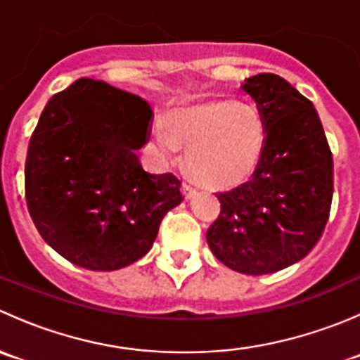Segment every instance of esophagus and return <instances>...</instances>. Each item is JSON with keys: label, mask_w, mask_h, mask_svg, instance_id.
I'll return each instance as SVG.
<instances>
[{"label": "esophagus", "mask_w": 360, "mask_h": 360, "mask_svg": "<svg viewBox=\"0 0 360 360\" xmlns=\"http://www.w3.org/2000/svg\"><path fill=\"white\" fill-rule=\"evenodd\" d=\"M183 195L184 198H191L195 195V188L190 183H183Z\"/></svg>", "instance_id": "esophagus-1"}]
</instances>
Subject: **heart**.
<instances>
[{
  "label": "heart",
  "instance_id": "b5f03b06",
  "mask_svg": "<svg viewBox=\"0 0 360 360\" xmlns=\"http://www.w3.org/2000/svg\"><path fill=\"white\" fill-rule=\"evenodd\" d=\"M151 132L160 150L174 155L186 146L184 163L209 186H235L249 179L266 153L270 122L254 101L233 96L179 103L157 115Z\"/></svg>",
  "mask_w": 360,
  "mask_h": 360
}]
</instances>
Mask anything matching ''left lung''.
Returning <instances> with one entry per match:
<instances>
[{
    "label": "left lung",
    "mask_w": 360,
    "mask_h": 360,
    "mask_svg": "<svg viewBox=\"0 0 360 360\" xmlns=\"http://www.w3.org/2000/svg\"><path fill=\"white\" fill-rule=\"evenodd\" d=\"M270 122L266 153L248 183L217 193L207 230L214 256L235 271L264 275L303 259L322 237L333 200V155L314 104L271 72L242 85Z\"/></svg>",
    "instance_id": "1"
}]
</instances>
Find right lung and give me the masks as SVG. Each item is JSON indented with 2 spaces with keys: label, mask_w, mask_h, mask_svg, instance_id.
I'll return each instance as SVG.
<instances>
[{
  "label": "right lung",
  "mask_w": 360,
  "mask_h": 360,
  "mask_svg": "<svg viewBox=\"0 0 360 360\" xmlns=\"http://www.w3.org/2000/svg\"><path fill=\"white\" fill-rule=\"evenodd\" d=\"M153 118L136 94L79 78L46 103L25 158V198L43 240L76 266L112 271L141 259L181 181L151 174L137 150Z\"/></svg>",
  "instance_id": "1"
}]
</instances>
